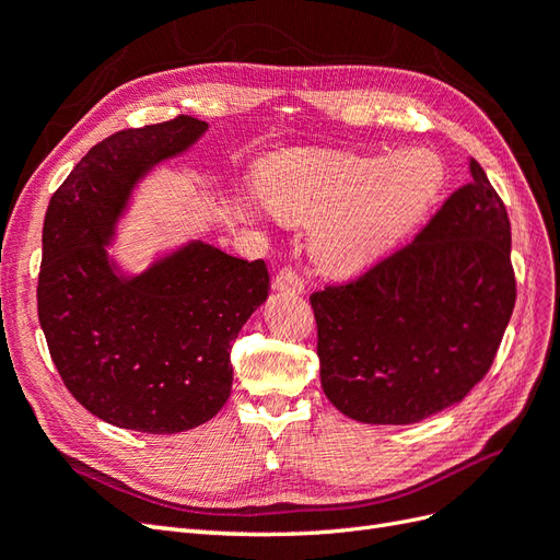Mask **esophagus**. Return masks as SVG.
<instances>
[{
	"label": "esophagus",
	"instance_id": "1",
	"mask_svg": "<svg viewBox=\"0 0 560 560\" xmlns=\"http://www.w3.org/2000/svg\"><path fill=\"white\" fill-rule=\"evenodd\" d=\"M303 278L296 273L294 268H282L280 273L273 280V290L278 292H290V294H301L303 292Z\"/></svg>",
	"mask_w": 560,
	"mask_h": 560
}]
</instances>
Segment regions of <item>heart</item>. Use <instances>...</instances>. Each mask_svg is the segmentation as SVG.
Wrapping results in <instances>:
<instances>
[{"label":"heart","instance_id":"heart-1","mask_svg":"<svg viewBox=\"0 0 560 560\" xmlns=\"http://www.w3.org/2000/svg\"><path fill=\"white\" fill-rule=\"evenodd\" d=\"M444 184L442 156L422 147L389 156L284 151L264 163L259 194L282 222L317 224L315 264L350 276L404 241Z\"/></svg>","mask_w":560,"mask_h":560}]
</instances>
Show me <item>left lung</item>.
I'll list each match as a JSON object with an SVG mask.
<instances>
[{
	"mask_svg": "<svg viewBox=\"0 0 560 560\" xmlns=\"http://www.w3.org/2000/svg\"><path fill=\"white\" fill-rule=\"evenodd\" d=\"M469 175L411 245L311 296L322 389L352 420H425L495 360L516 301L512 229L474 159Z\"/></svg>",
	"mask_w": 560,
	"mask_h": 560,
	"instance_id": "obj_1",
	"label": "left lung"
}]
</instances>
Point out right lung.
<instances>
[{"label":"right lung","instance_id":"obj_1","mask_svg":"<svg viewBox=\"0 0 560 560\" xmlns=\"http://www.w3.org/2000/svg\"><path fill=\"white\" fill-rule=\"evenodd\" d=\"M208 124L191 116L109 135L50 196L42 233L39 325L72 397L109 425L177 434L231 395V346L268 299L264 259L202 241L126 276L109 257L135 186L189 151Z\"/></svg>","mask_w":560,"mask_h":560}]
</instances>
